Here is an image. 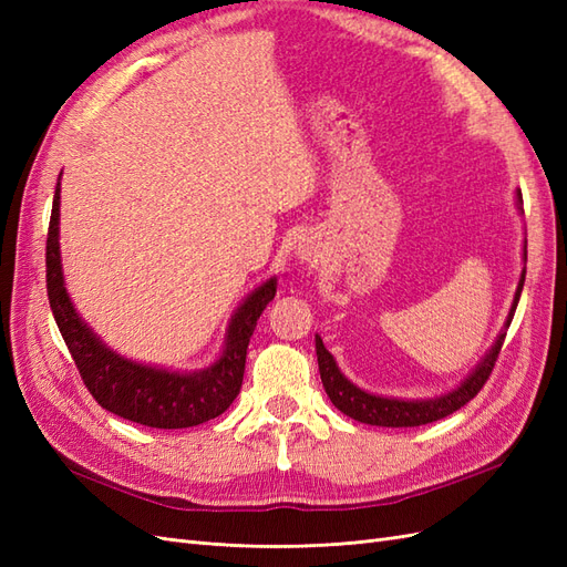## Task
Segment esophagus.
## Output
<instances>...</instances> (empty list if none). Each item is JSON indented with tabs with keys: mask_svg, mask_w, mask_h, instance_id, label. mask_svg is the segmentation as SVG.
<instances>
[{
	"mask_svg": "<svg viewBox=\"0 0 567 567\" xmlns=\"http://www.w3.org/2000/svg\"><path fill=\"white\" fill-rule=\"evenodd\" d=\"M296 252H298L300 260H305V262H317V257H319V250L310 244H300Z\"/></svg>",
	"mask_w": 567,
	"mask_h": 567,
	"instance_id": "obj_1",
	"label": "esophagus"
}]
</instances>
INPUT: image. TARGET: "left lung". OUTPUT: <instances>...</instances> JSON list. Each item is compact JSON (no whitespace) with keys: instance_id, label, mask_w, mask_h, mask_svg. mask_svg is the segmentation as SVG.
<instances>
[{"instance_id":"8db88e82","label":"left lung","mask_w":567,"mask_h":567,"mask_svg":"<svg viewBox=\"0 0 567 567\" xmlns=\"http://www.w3.org/2000/svg\"><path fill=\"white\" fill-rule=\"evenodd\" d=\"M516 203H518V210L523 213L520 192L516 196ZM523 262H527V238L523 244ZM523 284H525V269L520 271V281L516 288V296H513L508 317L504 321V329L492 342L487 354L480 359L477 367L454 390L440 394V398H427V400H400V398H383V394L367 392L346 379V373L338 369L333 354L323 348V340L319 336H315L317 362H319V373H321V383H323L326 394H329L333 406L340 409L346 416H350L359 423L381 425V427H414V425H425V423H433V421H440L444 416L454 414V411H458L463 404H468L480 392V388L487 383L496 357H499V352H502L511 319H513V315H516V307H518V300L523 293Z\"/></svg>"}]
</instances>
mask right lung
Returning a JSON list of instances; mask_svg holds the SVG:
<instances>
[{"mask_svg": "<svg viewBox=\"0 0 567 567\" xmlns=\"http://www.w3.org/2000/svg\"><path fill=\"white\" fill-rule=\"evenodd\" d=\"M61 177L56 182L47 234V296L59 331L92 398L111 414L148 427H192L225 414L241 392L246 352L255 323L277 296V277L257 286L236 307L227 326L225 348L210 367L173 371L140 364L111 350L84 321L65 290L59 244Z\"/></svg>", "mask_w": 567, "mask_h": 567, "instance_id": "1", "label": "right lung"}]
</instances>
